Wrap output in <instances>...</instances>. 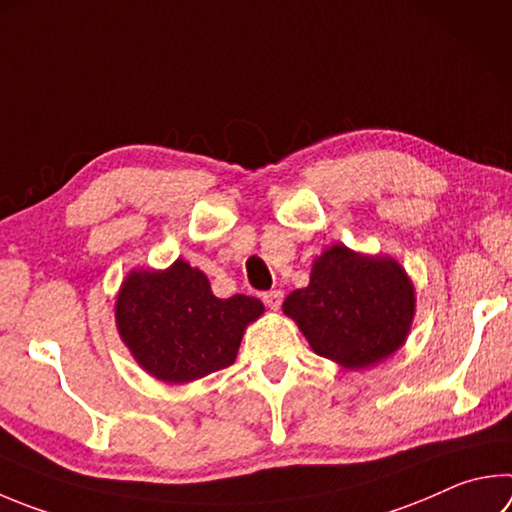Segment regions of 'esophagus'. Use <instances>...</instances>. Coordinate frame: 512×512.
<instances>
[{
  "label": "esophagus",
  "instance_id": "esophagus-1",
  "mask_svg": "<svg viewBox=\"0 0 512 512\" xmlns=\"http://www.w3.org/2000/svg\"><path fill=\"white\" fill-rule=\"evenodd\" d=\"M262 300H264V304L268 306V309H273V311H277L282 306V302H284V293L282 291H266L264 295H262Z\"/></svg>",
  "mask_w": 512,
  "mask_h": 512
}]
</instances>
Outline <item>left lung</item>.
<instances>
[{"instance_id":"obj_1","label":"left lung","mask_w":512,"mask_h":512,"mask_svg":"<svg viewBox=\"0 0 512 512\" xmlns=\"http://www.w3.org/2000/svg\"><path fill=\"white\" fill-rule=\"evenodd\" d=\"M318 356L362 369L403 345L414 318V288L394 259L331 246L315 259L311 284L284 300Z\"/></svg>"}]
</instances>
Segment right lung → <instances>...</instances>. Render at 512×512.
<instances>
[{"instance_id":"obj_1","label":"right lung","mask_w":512,"mask_h":512,"mask_svg":"<svg viewBox=\"0 0 512 512\" xmlns=\"http://www.w3.org/2000/svg\"><path fill=\"white\" fill-rule=\"evenodd\" d=\"M262 313L257 297L212 295L208 277L183 259L163 273L134 271L116 302L120 338L138 365L165 383L230 367L246 324Z\"/></svg>"}]
</instances>
